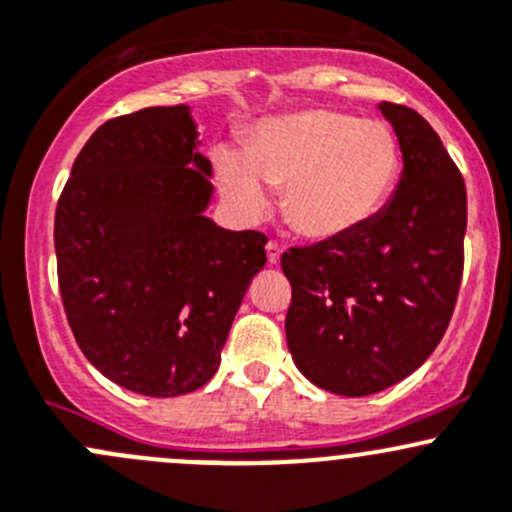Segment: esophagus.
Here are the masks:
<instances>
[{"label": "esophagus", "mask_w": 512, "mask_h": 512, "mask_svg": "<svg viewBox=\"0 0 512 512\" xmlns=\"http://www.w3.org/2000/svg\"><path fill=\"white\" fill-rule=\"evenodd\" d=\"M281 254H283V246H278L276 241H268L266 256H268V263H271V266H276V263L281 261Z\"/></svg>", "instance_id": "1"}]
</instances>
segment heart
Returning <instances> with one entry per match:
<instances>
[{
	"mask_svg": "<svg viewBox=\"0 0 512 512\" xmlns=\"http://www.w3.org/2000/svg\"><path fill=\"white\" fill-rule=\"evenodd\" d=\"M217 182L244 217H261L268 187L283 189V214L310 239L355 234L392 194L402 170L397 135L382 120L310 108L263 123L244 152L219 147Z\"/></svg>",
	"mask_w": 512,
	"mask_h": 512,
	"instance_id": "heart-1",
	"label": "heart"
}]
</instances>
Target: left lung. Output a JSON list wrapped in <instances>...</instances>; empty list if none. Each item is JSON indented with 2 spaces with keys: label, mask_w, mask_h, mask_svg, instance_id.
<instances>
[{
  "label": "left lung",
  "mask_w": 512,
  "mask_h": 512,
  "mask_svg": "<svg viewBox=\"0 0 512 512\" xmlns=\"http://www.w3.org/2000/svg\"><path fill=\"white\" fill-rule=\"evenodd\" d=\"M404 155L387 207L355 234L293 246L286 340L320 389L367 397L402 382L444 337L463 276L466 184L439 135L407 105H379Z\"/></svg>",
  "instance_id": "obj_1"
}]
</instances>
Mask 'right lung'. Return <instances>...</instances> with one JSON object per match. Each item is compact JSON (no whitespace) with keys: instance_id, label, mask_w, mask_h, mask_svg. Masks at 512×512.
Segmentation results:
<instances>
[{"instance_id":"obj_1","label":"right lung","mask_w":512,"mask_h":512,"mask_svg":"<svg viewBox=\"0 0 512 512\" xmlns=\"http://www.w3.org/2000/svg\"><path fill=\"white\" fill-rule=\"evenodd\" d=\"M209 175L187 105L142 108L91 135L56 207L73 337L96 370L145 397H179L214 377L266 263V234L204 217Z\"/></svg>"}]
</instances>
